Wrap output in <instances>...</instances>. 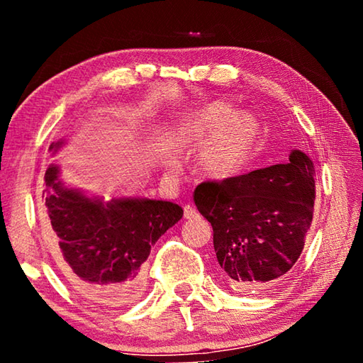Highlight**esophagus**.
<instances>
[{
    "mask_svg": "<svg viewBox=\"0 0 363 363\" xmlns=\"http://www.w3.org/2000/svg\"><path fill=\"white\" fill-rule=\"evenodd\" d=\"M196 216H199V211H196L194 206H190V205L184 206V218H186V219H194Z\"/></svg>",
    "mask_w": 363,
    "mask_h": 363,
    "instance_id": "obj_1",
    "label": "esophagus"
}]
</instances>
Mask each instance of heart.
<instances>
[{"label":"heart","instance_id":"obj_1","mask_svg":"<svg viewBox=\"0 0 363 363\" xmlns=\"http://www.w3.org/2000/svg\"><path fill=\"white\" fill-rule=\"evenodd\" d=\"M259 123L248 112H233L227 102H211L186 116L177 126L176 139L184 149L208 145L200 157L206 176L223 179L235 173L253 150Z\"/></svg>","mask_w":363,"mask_h":363}]
</instances>
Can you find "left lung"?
Instances as JSON below:
<instances>
[{"instance_id":"obj_1","label":"left lung","mask_w":363,"mask_h":363,"mask_svg":"<svg viewBox=\"0 0 363 363\" xmlns=\"http://www.w3.org/2000/svg\"><path fill=\"white\" fill-rule=\"evenodd\" d=\"M314 176L312 160L293 150L286 164L196 186L194 201L213 225L220 274L233 290L261 291L298 261L314 216Z\"/></svg>"}]
</instances>
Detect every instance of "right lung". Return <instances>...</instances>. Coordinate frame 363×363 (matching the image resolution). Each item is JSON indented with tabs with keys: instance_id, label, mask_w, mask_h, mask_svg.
<instances>
[{
	"instance_id": "add662e5",
	"label": "right lung",
	"mask_w": 363,
	"mask_h": 363,
	"mask_svg": "<svg viewBox=\"0 0 363 363\" xmlns=\"http://www.w3.org/2000/svg\"><path fill=\"white\" fill-rule=\"evenodd\" d=\"M45 184L43 229L64 279L99 309L134 303L144 291L150 248L182 218V208L163 200L89 199L64 186L56 164L46 169Z\"/></svg>"
}]
</instances>
